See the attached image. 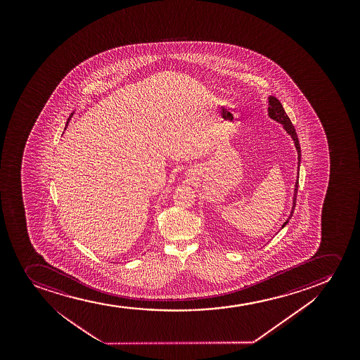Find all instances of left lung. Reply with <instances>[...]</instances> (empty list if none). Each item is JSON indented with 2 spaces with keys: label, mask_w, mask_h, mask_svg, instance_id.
Listing matches in <instances>:
<instances>
[{
  "label": "left lung",
  "mask_w": 360,
  "mask_h": 360,
  "mask_svg": "<svg viewBox=\"0 0 360 360\" xmlns=\"http://www.w3.org/2000/svg\"><path fill=\"white\" fill-rule=\"evenodd\" d=\"M268 101L269 116H270L273 120L277 121V122H280V124H283V129L287 131V133L292 136V139L294 141V144H295V148H297V170H299V165H300V160H302V150H300V144H299V139H297V132H295L293 124H292V121L290 120L288 115L285 114V109L282 107L281 102H280L276 97L270 96ZM297 187H299V175H297V182H295V188H294L293 207H292V212H290V217L287 219V221L283 224L282 228L285 227V224H288V221H290V217L293 216L294 207H295V202H297Z\"/></svg>",
  "instance_id": "1"
}]
</instances>
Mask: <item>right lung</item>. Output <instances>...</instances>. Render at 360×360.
Segmentation results:
<instances>
[{
	"label": "right lung",
	"mask_w": 360,
	"mask_h": 360,
	"mask_svg": "<svg viewBox=\"0 0 360 360\" xmlns=\"http://www.w3.org/2000/svg\"><path fill=\"white\" fill-rule=\"evenodd\" d=\"M72 115H73V112H72V114H70V117H72ZM70 119H68V121H70ZM68 121H67V124H68ZM67 124H66V126H67Z\"/></svg>",
	"instance_id": "obj_1"
}]
</instances>
